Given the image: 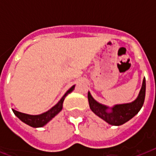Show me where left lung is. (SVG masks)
Instances as JSON below:
<instances>
[{"instance_id": "left-lung-1", "label": "left lung", "mask_w": 156, "mask_h": 156, "mask_svg": "<svg viewBox=\"0 0 156 156\" xmlns=\"http://www.w3.org/2000/svg\"><path fill=\"white\" fill-rule=\"evenodd\" d=\"M145 95L146 80L144 78L138 98L133 102L129 104L115 105L113 108H112V112H107L108 108L96 102L90 95V92H88V101L91 111L100 118L112 126H121L133 118L140 111L144 104Z\"/></svg>"}]
</instances>
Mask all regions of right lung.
<instances>
[{"instance_id": "1", "label": "right lung", "mask_w": 156, "mask_h": 156, "mask_svg": "<svg viewBox=\"0 0 156 156\" xmlns=\"http://www.w3.org/2000/svg\"><path fill=\"white\" fill-rule=\"evenodd\" d=\"M73 89H74V86H73L65 94V95L61 98V100L57 103V104H56L53 108H52L50 110H48V111L44 112V113L40 114V115H36V116H33V115H28V114L23 113V112H18L13 109V113L15 114L16 116H18L21 121H23L24 123H26L28 126H31V127H35V128L42 127L44 125H46L50 120H52L54 116H56V114H58L61 111V109H62V104H63L65 98Z\"/></svg>"}]
</instances>
